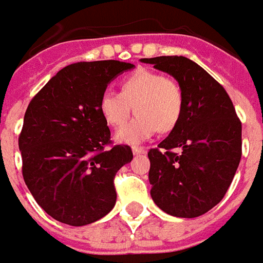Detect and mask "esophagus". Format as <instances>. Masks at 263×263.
Here are the masks:
<instances>
[{
    "instance_id": "1",
    "label": "esophagus",
    "mask_w": 263,
    "mask_h": 263,
    "mask_svg": "<svg viewBox=\"0 0 263 263\" xmlns=\"http://www.w3.org/2000/svg\"><path fill=\"white\" fill-rule=\"evenodd\" d=\"M132 152H134V155H143L146 154V149L139 148V146H134V148H132Z\"/></svg>"
}]
</instances>
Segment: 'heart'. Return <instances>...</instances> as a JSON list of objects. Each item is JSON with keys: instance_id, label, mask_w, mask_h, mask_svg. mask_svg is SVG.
Segmentation results:
<instances>
[{"instance_id": "b5f03b06", "label": "heart", "mask_w": 263, "mask_h": 263, "mask_svg": "<svg viewBox=\"0 0 263 263\" xmlns=\"http://www.w3.org/2000/svg\"><path fill=\"white\" fill-rule=\"evenodd\" d=\"M184 96L175 79L148 69H138L121 81V92L104 91L98 108L107 124L121 126L131 115L137 117L120 128L115 138L121 143L138 145L160 132L172 131L180 121Z\"/></svg>"}]
</instances>
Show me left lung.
<instances>
[{
  "instance_id": "left-lung-1",
  "label": "left lung",
  "mask_w": 263,
  "mask_h": 263,
  "mask_svg": "<svg viewBox=\"0 0 263 263\" xmlns=\"http://www.w3.org/2000/svg\"><path fill=\"white\" fill-rule=\"evenodd\" d=\"M173 76L184 105L169 137L151 149L149 182L155 204L182 218L205 214L226 196L241 160V121L224 87L183 56L141 59Z\"/></svg>"
}]
</instances>
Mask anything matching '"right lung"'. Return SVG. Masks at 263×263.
Segmentation results:
<instances>
[{
	"label": "right lung",
	"mask_w": 263,
	"mask_h": 263,
	"mask_svg": "<svg viewBox=\"0 0 263 263\" xmlns=\"http://www.w3.org/2000/svg\"><path fill=\"white\" fill-rule=\"evenodd\" d=\"M134 67L120 60L66 66L28 105L18 141L22 175L54 220L87 226L115 205L114 177L134 156L128 145L107 148L111 132L98 103L109 83Z\"/></svg>",
	"instance_id": "add662e5"
}]
</instances>
